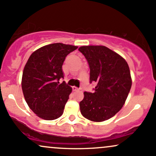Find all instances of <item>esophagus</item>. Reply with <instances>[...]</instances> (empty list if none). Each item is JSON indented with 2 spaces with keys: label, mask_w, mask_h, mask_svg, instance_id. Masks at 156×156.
Segmentation results:
<instances>
[{
  "label": "esophagus",
  "mask_w": 156,
  "mask_h": 156,
  "mask_svg": "<svg viewBox=\"0 0 156 156\" xmlns=\"http://www.w3.org/2000/svg\"><path fill=\"white\" fill-rule=\"evenodd\" d=\"M80 89H79V88H78V87H73V91H79Z\"/></svg>",
  "instance_id": "esophagus-1"
}]
</instances>
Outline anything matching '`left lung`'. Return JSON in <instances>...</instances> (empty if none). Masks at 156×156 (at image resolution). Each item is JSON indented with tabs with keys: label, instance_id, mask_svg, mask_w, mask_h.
<instances>
[{
	"label": "left lung",
	"instance_id": "1",
	"mask_svg": "<svg viewBox=\"0 0 156 156\" xmlns=\"http://www.w3.org/2000/svg\"><path fill=\"white\" fill-rule=\"evenodd\" d=\"M90 69V83H97L94 92H85L80 110L84 117L103 122L114 117L122 108L131 88L128 64L122 57L102 45L82 46Z\"/></svg>",
	"mask_w": 156,
	"mask_h": 156
}]
</instances>
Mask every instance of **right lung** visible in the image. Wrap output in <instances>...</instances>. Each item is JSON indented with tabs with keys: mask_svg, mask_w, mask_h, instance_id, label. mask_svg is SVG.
I'll return each mask as SVG.
<instances>
[{
	"mask_svg": "<svg viewBox=\"0 0 156 156\" xmlns=\"http://www.w3.org/2000/svg\"><path fill=\"white\" fill-rule=\"evenodd\" d=\"M77 48L53 43L30 55L23 69L22 89L27 104L39 117L53 120L63 114L72 88L58 80L64 78L62 65L66 56Z\"/></svg>",
	"mask_w": 156,
	"mask_h": 156,
	"instance_id": "1",
	"label": "right lung"
}]
</instances>
